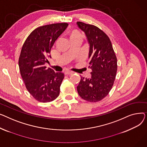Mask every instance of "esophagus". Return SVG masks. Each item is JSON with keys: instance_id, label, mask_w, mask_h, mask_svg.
Wrapping results in <instances>:
<instances>
[{"instance_id": "34e87169", "label": "esophagus", "mask_w": 147, "mask_h": 147, "mask_svg": "<svg viewBox=\"0 0 147 147\" xmlns=\"http://www.w3.org/2000/svg\"><path fill=\"white\" fill-rule=\"evenodd\" d=\"M65 74H67V75H72V74H74V72L72 71H67L65 72Z\"/></svg>"}]
</instances>
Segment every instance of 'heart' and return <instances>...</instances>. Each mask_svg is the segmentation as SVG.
Here are the masks:
<instances>
[{"label":"heart","instance_id":"b5f03b06","mask_svg":"<svg viewBox=\"0 0 147 147\" xmlns=\"http://www.w3.org/2000/svg\"><path fill=\"white\" fill-rule=\"evenodd\" d=\"M69 38L71 42L75 41H82V34L78 30H73L69 34Z\"/></svg>","mask_w":147,"mask_h":147}]
</instances>
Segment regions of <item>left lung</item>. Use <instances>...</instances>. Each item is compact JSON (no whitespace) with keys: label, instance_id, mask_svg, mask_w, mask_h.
<instances>
[{"label":"left lung","instance_id":"obj_1","mask_svg":"<svg viewBox=\"0 0 147 147\" xmlns=\"http://www.w3.org/2000/svg\"><path fill=\"white\" fill-rule=\"evenodd\" d=\"M90 43V78L81 76L77 87L80 96L89 102H98L106 97L113 87L117 69V57L107 34L93 25L77 22Z\"/></svg>","mask_w":147,"mask_h":147}]
</instances>
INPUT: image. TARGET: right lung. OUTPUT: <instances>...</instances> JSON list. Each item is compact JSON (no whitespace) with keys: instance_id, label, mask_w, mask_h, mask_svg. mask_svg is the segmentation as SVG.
<instances>
[{"instance_id":"1","label":"right lung","mask_w":147,"mask_h":147,"mask_svg":"<svg viewBox=\"0 0 147 147\" xmlns=\"http://www.w3.org/2000/svg\"><path fill=\"white\" fill-rule=\"evenodd\" d=\"M67 25L65 22L38 27L30 33L22 47L18 61L21 75L28 91L41 102L52 101L59 95L64 74L47 69L45 65L55 41Z\"/></svg>"}]
</instances>
